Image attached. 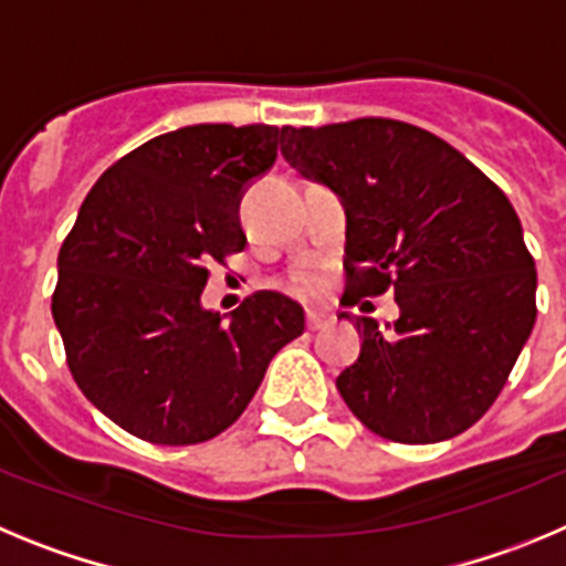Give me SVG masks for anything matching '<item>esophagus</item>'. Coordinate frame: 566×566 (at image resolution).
<instances>
[{"label": "esophagus", "mask_w": 566, "mask_h": 566, "mask_svg": "<svg viewBox=\"0 0 566 566\" xmlns=\"http://www.w3.org/2000/svg\"><path fill=\"white\" fill-rule=\"evenodd\" d=\"M332 323V317L323 312H308L306 314V328L308 332H319V328H326Z\"/></svg>", "instance_id": "1"}]
</instances>
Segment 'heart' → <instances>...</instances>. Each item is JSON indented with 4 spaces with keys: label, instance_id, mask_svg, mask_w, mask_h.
Returning a JSON list of instances; mask_svg holds the SVG:
<instances>
[{
    "label": "heart",
    "instance_id": "heart-1",
    "mask_svg": "<svg viewBox=\"0 0 566 566\" xmlns=\"http://www.w3.org/2000/svg\"><path fill=\"white\" fill-rule=\"evenodd\" d=\"M323 289H326V277L317 269H300L289 277V292H294L297 297H317Z\"/></svg>",
    "mask_w": 566,
    "mask_h": 566
}]
</instances>
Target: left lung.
<instances>
[{"label": "left lung", "instance_id": "left-lung-1", "mask_svg": "<svg viewBox=\"0 0 566 566\" xmlns=\"http://www.w3.org/2000/svg\"><path fill=\"white\" fill-rule=\"evenodd\" d=\"M280 153L343 198L348 306L388 289L399 303L391 334L339 314L363 334L339 397L391 442L468 431L536 323V263L507 195L451 144L394 118L286 127Z\"/></svg>", "mask_w": 566, "mask_h": 566}]
</instances>
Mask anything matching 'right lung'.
<instances>
[{
  "label": "right lung",
  "mask_w": 566,
  "mask_h": 566,
  "mask_svg": "<svg viewBox=\"0 0 566 566\" xmlns=\"http://www.w3.org/2000/svg\"><path fill=\"white\" fill-rule=\"evenodd\" d=\"M286 127L195 124L113 164L59 249L53 319L84 397L133 437L198 444L247 411L274 354L306 332L297 303L254 292L203 312L209 263L243 252L240 192Z\"/></svg>",
  "instance_id": "add662e5"
}]
</instances>
